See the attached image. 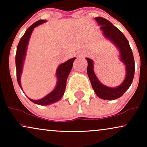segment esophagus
Wrapping results in <instances>:
<instances>
[{"mask_svg": "<svg viewBox=\"0 0 147 147\" xmlns=\"http://www.w3.org/2000/svg\"><path fill=\"white\" fill-rule=\"evenodd\" d=\"M87 54H88L87 53H85V55H87Z\"/></svg>", "mask_w": 147, "mask_h": 147, "instance_id": "esophagus-1", "label": "esophagus"}]
</instances>
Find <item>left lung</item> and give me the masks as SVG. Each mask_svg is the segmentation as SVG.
<instances>
[{
  "mask_svg": "<svg viewBox=\"0 0 147 147\" xmlns=\"http://www.w3.org/2000/svg\"><path fill=\"white\" fill-rule=\"evenodd\" d=\"M95 20L100 26L104 37L112 42L118 49L120 60L125 65L126 75L124 81L117 87L111 88L104 85L100 82L94 72L93 60L87 57L88 76L92 88L98 97L103 100H113L121 97L131 85L135 70L133 54L127 39L118 28L103 17H96Z\"/></svg>",
  "mask_w": 147,
  "mask_h": 147,
  "instance_id": "obj_1",
  "label": "left lung"
}]
</instances>
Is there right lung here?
<instances>
[{
    "mask_svg": "<svg viewBox=\"0 0 147 147\" xmlns=\"http://www.w3.org/2000/svg\"><path fill=\"white\" fill-rule=\"evenodd\" d=\"M47 22L46 20H39L35 23L28 28L27 31H25L21 39H20L19 43L17 45V53L15 56V63H16V68H17V82L21 90L22 86L21 83V76L23 71V64L25 61V59L26 57V53H27V46L29 44V41L31 37V35L33 32V29L39 25H41L44 23ZM76 59V57L71 58L67 60V61L61 63L58 66L57 70H56L55 76L57 78V84L54 89L52 91L47 94L45 97L41 98L39 100H33L29 98V99L32 102L35 103L38 105L41 106H47L49 104H53L57 102L62 98L63 96L64 92L65 90L66 87V82H67V78L71 71V69L73 66V63L74 60Z\"/></svg>",
    "mask_w": 147,
    "mask_h": 147,
    "instance_id": "right-lung-1",
    "label": "right lung"
}]
</instances>
